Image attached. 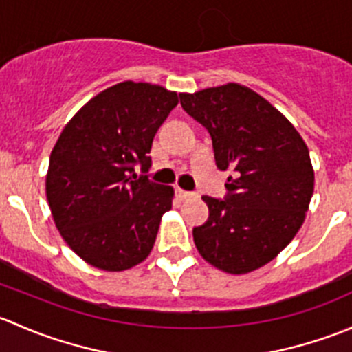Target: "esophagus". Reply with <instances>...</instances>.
<instances>
[{
    "label": "esophagus",
    "mask_w": 352,
    "mask_h": 352,
    "mask_svg": "<svg viewBox=\"0 0 352 352\" xmlns=\"http://www.w3.org/2000/svg\"><path fill=\"white\" fill-rule=\"evenodd\" d=\"M177 194H179L180 199H189L194 196L192 192H187V190H182V189H177Z\"/></svg>",
    "instance_id": "esophagus-1"
}]
</instances>
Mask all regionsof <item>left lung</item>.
<instances>
[{
  "mask_svg": "<svg viewBox=\"0 0 352 352\" xmlns=\"http://www.w3.org/2000/svg\"><path fill=\"white\" fill-rule=\"evenodd\" d=\"M182 109L208 129L216 166L230 170L225 199L202 196L199 254L221 271L245 274L271 262L305 221L314 194L310 153L293 124L239 83L180 94Z\"/></svg>",
  "mask_w": 352,
  "mask_h": 352,
  "instance_id": "1",
  "label": "left lung"
}]
</instances>
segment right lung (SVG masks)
<instances>
[{"label":"right lung","instance_id":"right-lung-1","mask_svg":"<svg viewBox=\"0 0 352 352\" xmlns=\"http://www.w3.org/2000/svg\"><path fill=\"white\" fill-rule=\"evenodd\" d=\"M179 95L124 81L95 95L66 124L49 160L45 194L59 233L85 262L126 271L150 255L173 187L138 177Z\"/></svg>","mask_w":352,"mask_h":352}]
</instances>
